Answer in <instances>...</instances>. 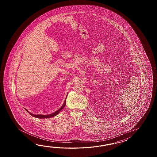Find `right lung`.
I'll return each instance as SVG.
<instances>
[{"label": "right lung", "mask_w": 157, "mask_h": 157, "mask_svg": "<svg viewBox=\"0 0 157 157\" xmlns=\"http://www.w3.org/2000/svg\"><path fill=\"white\" fill-rule=\"evenodd\" d=\"M66 100H65V101H64V103L63 104V105L61 107V108H60L59 109H58V110H57L56 112H54L53 113L50 114H49V115H42V114H36V115H35V114H33L30 113V112H29L27 110V109H26L27 112H28L30 113V115H31L33 117H36V118H47L54 117V116H56V115H57L59 113L60 111L63 109L64 107H65V105H66Z\"/></svg>", "instance_id": "add662e5"}]
</instances>
